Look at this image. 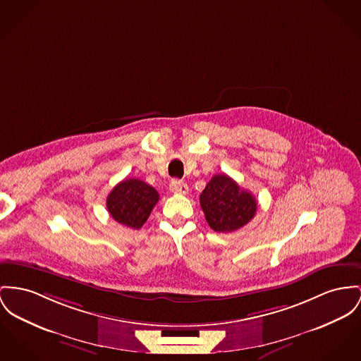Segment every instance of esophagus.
Instances as JSON below:
<instances>
[{"mask_svg":"<svg viewBox=\"0 0 361 361\" xmlns=\"http://www.w3.org/2000/svg\"><path fill=\"white\" fill-rule=\"evenodd\" d=\"M169 190L172 192H175V194H182V195H185V194L189 192V188H188V185H186L185 182L178 180V179H173V180L169 183Z\"/></svg>","mask_w":361,"mask_h":361,"instance_id":"34e87169","label":"esophagus"}]
</instances>
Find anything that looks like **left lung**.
I'll return each instance as SVG.
<instances>
[{"label":"left lung","mask_w":361,"mask_h":361,"mask_svg":"<svg viewBox=\"0 0 361 361\" xmlns=\"http://www.w3.org/2000/svg\"><path fill=\"white\" fill-rule=\"evenodd\" d=\"M205 219L216 233H233L247 224L257 211L256 198L226 173L215 175L200 195Z\"/></svg>","instance_id":"obj_1"}]
</instances>
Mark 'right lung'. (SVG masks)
Returning a JSON list of instances; mask_svg holds the SVG:
<instances>
[{
  "label": "right lung",
  "instance_id": "right-lung-1",
  "mask_svg": "<svg viewBox=\"0 0 361 361\" xmlns=\"http://www.w3.org/2000/svg\"><path fill=\"white\" fill-rule=\"evenodd\" d=\"M159 201V192L144 180L130 178L118 183L106 197V208L118 223L138 230Z\"/></svg>",
  "mask_w": 361,
  "mask_h": 361
}]
</instances>
